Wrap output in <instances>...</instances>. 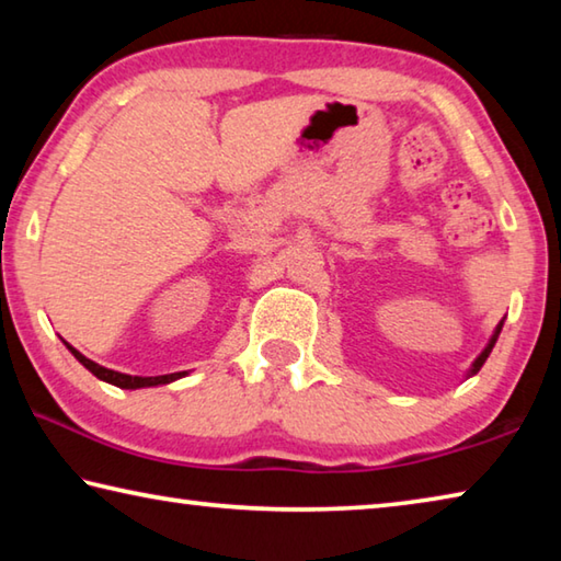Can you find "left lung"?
<instances>
[{"label": "left lung", "instance_id": "8db88e82", "mask_svg": "<svg viewBox=\"0 0 561 561\" xmlns=\"http://www.w3.org/2000/svg\"><path fill=\"white\" fill-rule=\"evenodd\" d=\"M500 331H502V321L497 324V329H495V334H492V339L488 341V346L482 348V354L472 360V368H470V374L468 376H474L482 368V364H485L488 360V356H490V351H492V346H495V341H497V336H500Z\"/></svg>", "mask_w": 561, "mask_h": 561}]
</instances>
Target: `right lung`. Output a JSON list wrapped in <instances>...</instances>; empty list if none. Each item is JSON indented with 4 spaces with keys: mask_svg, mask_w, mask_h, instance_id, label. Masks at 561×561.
Returning <instances> with one entry per match:
<instances>
[{
    "mask_svg": "<svg viewBox=\"0 0 561 561\" xmlns=\"http://www.w3.org/2000/svg\"><path fill=\"white\" fill-rule=\"evenodd\" d=\"M64 344H66V341H64ZM66 348H69L71 354H73L76 358H79L81 364L87 366L93 376L101 378V381H106V383L118 386V388H150V386H163V383L178 381V378L187 376L185 371L165 374V376H128V374H118V371H111V368H103V366H99V364H93L91 358H87L83 354H79V351H76L71 344H66Z\"/></svg>",
    "mask_w": 561,
    "mask_h": 561,
    "instance_id": "1",
    "label": "right lung"
}]
</instances>
